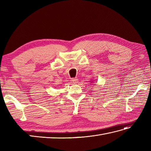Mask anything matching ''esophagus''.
Listing matches in <instances>:
<instances>
[{
	"label": "esophagus",
	"mask_w": 151,
	"mask_h": 151,
	"mask_svg": "<svg viewBox=\"0 0 151 151\" xmlns=\"http://www.w3.org/2000/svg\"><path fill=\"white\" fill-rule=\"evenodd\" d=\"M70 82H71L73 84H76L78 82V81L77 78H72L70 80Z\"/></svg>",
	"instance_id": "34e87169"
}]
</instances>
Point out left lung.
I'll list each match as a JSON object with an SVG mask.
<instances>
[{"label": "left lung", "mask_w": 151, "mask_h": 151, "mask_svg": "<svg viewBox=\"0 0 151 151\" xmlns=\"http://www.w3.org/2000/svg\"><path fill=\"white\" fill-rule=\"evenodd\" d=\"M91 82H93V81H91Z\"/></svg>", "instance_id": "obj_1"}]
</instances>
